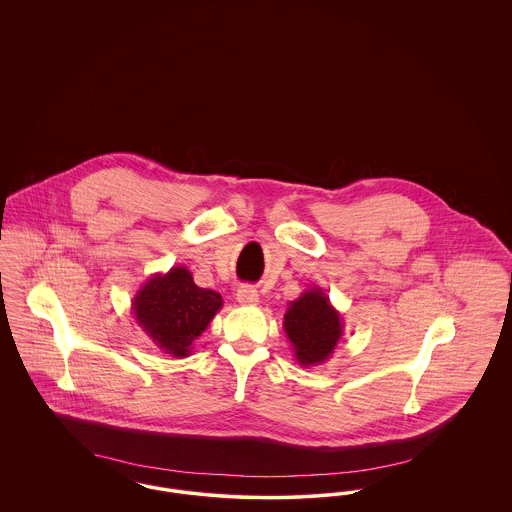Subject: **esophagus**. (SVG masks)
<instances>
[{
  "instance_id": "1",
  "label": "esophagus",
  "mask_w": 512,
  "mask_h": 512,
  "mask_svg": "<svg viewBox=\"0 0 512 512\" xmlns=\"http://www.w3.org/2000/svg\"><path fill=\"white\" fill-rule=\"evenodd\" d=\"M236 299L240 305H257L259 303V293L253 286H240L236 292Z\"/></svg>"
}]
</instances>
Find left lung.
Segmentation results:
<instances>
[{
	"mask_svg": "<svg viewBox=\"0 0 512 512\" xmlns=\"http://www.w3.org/2000/svg\"><path fill=\"white\" fill-rule=\"evenodd\" d=\"M284 330L295 361L305 368L328 361L343 336L340 313L322 288L301 293L284 315Z\"/></svg>",
	"mask_w": 512,
	"mask_h": 512,
	"instance_id": "obj_1",
	"label": "left lung"
}]
</instances>
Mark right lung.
<instances>
[{
  "instance_id": "obj_1",
  "label": "right lung",
  "mask_w": 512,
  "mask_h": 512,
  "mask_svg": "<svg viewBox=\"0 0 512 512\" xmlns=\"http://www.w3.org/2000/svg\"><path fill=\"white\" fill-rule=\"evenodd\" d=\"M222 307L220 293L199 288L186 267L153 274L132 299V313L151 341L172 357H188Z\"/></svg>"
}]
</instances>
